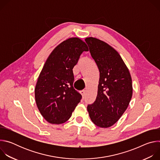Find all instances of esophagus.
I'll return each mask as SVG.
<instances>
[{"instance_id": "esophagus-1", "label": "esophagus", "mask_w": 160, "mask_h": 160, "mask_svg": "<svg viewBox=\"0 0 160 160\" xmlns=\"http://www.w3.org/2000/svg\"><path fill=\"white\" fill-rule=\"evenodd\" d=\"M80 94H82V97L84 98L85 96V90H82L80 91Z\"/></svg>"}]
</instances>
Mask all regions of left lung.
Here are the masks:
<instances>
[{"instance_id":"left-lung-1","label":"left lung","mask_w":160,"mask_h":160,"mask_svg":"<svg viewBox=\"0 0 160 160\" xmlns=\"http://www.w3.org/2000/svg\"><path fill=\"white\" fill-rule=\"evenodd\" d=\"M85 40L100 73L96 101L88 104L87 111L96 125L108 128L120 118L129 104L131 76L120 54L109 45L93 37Z\"/></svg>"}]
</instances>
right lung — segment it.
<instances>
[{"label": "right lung", "mask_w": 160, "mask_h": 160, "mask_svg": "<svg viewBox=\"0 0 160 160\" xmlns=\"http://www.w3.org/2000/svg\"><path fill=\"white\" fill-rule=\"evenodd\" d=\"M83 51L85 43L78 38L64 40L49 55L35 88V101L42 117L52 124L70 119L82 95L73 86V68Z\"/></svg>", "instance_id": "add662e5"}]
</instances>
